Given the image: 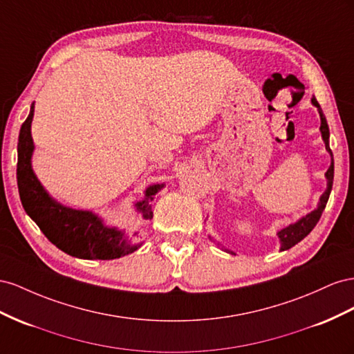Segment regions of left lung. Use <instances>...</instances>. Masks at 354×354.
Here are the masks:
<instances>
[{"instance_id":"left-lung-1","label":"left lung","mask_w":354,"mask_h":354,"mask_svg":"<svg viewBox=\"0 0 354 354\" xmlns=\"http://www.w3.org/2000/svg\"><path fill=\"white\" fill-rule=\"evenodd\" d=\"M311 104L315 105L319 111V115H320V133H322V139L323 142H325V148L330 156V166L329 169L326 170L325 174V178H326V189L325 193H323L319 198V203H317V207L315 210H311L310 214H307L306 216L299 218L298 221H295L294 224H289L288 227L281 228L277 231V237H279V243H280V250H288L290 249L292 246H295L297 243H299V241L304 239L306 236L310 234V231L316 227V224L319 222L320 216H322V212L325 210L326 207V203H328V198H329V194H330V189H332V183H334V156H332V151H330V147H329V127H328V121H326V117L325 114H323V111L317 102V99L313 96L311 97ZM210 240H214V237H210ZM216 241V240H214ZM222 250L228 252V254H233V250L227 249L225 246H221V243H216Z\"/></svg>"}]
</instances>
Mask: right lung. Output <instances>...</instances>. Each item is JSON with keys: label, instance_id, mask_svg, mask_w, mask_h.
Returning <instances> with one entry per match:
<instances>
[{"label": "right lung", "instance_id": "obj_1", "mask_svg": "<svg viewBox=\"0 0 354 354\" xmlns=\"http://www.w3.org/2000/svg\"><path fill=\"white\" fill-rule=\"evenodd\" d=\"M34 104L20 127L17 142V187L22 206L28 216L43 231L52 243L65 254L80 259H117L138 250L142 243L129 239L126 230L106 225L92 210L65 206L47 193L32 170L34 140L31 124ZM165 188V184L147 187L144 198L135 203L138 214L144 219L153 218L149 201Z\"/></svg>", "mask_w": 354, "mask_h": 354}]
</instances>
